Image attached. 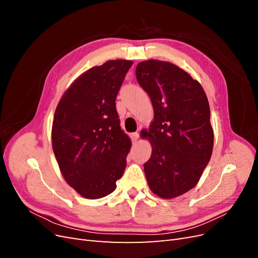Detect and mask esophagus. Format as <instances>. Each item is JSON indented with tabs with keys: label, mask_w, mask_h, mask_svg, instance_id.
Returning <instances> with one entry per match:
<instances>
[{
	"label": "esophagus",
	"mask_w": 258,
	"mask_h": 258,
	"mask_svg": "<svg viewBox=\"0 0 258 258\" xmlns=\"http://www.w3.org/2000/svg\"><path fill=\"white\" fill-rule=\"evenodd\" d=\"M139 137H140L139 132H135V134H132V135H131V140H132V142H137L138 140H139Z\"/></svg>",
	"instance_id": "34e87169"
}]
</instances>
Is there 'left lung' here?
<instances>
[{"label":"left lung","mask_w":258,"mask_h":258,"mask_svg":"<svg viewBox=\"0 0 258 258\" xmlns=\"http://www.w3.org/2000/svg\"><path fill=\"white\" fill-rule=\"evenodd\" d=\"M136 76L154 107L151 128L142 131L152 144L144 163L148 186L163 199L178 197L197 185L212 155L207 95L199 82L170 62H140Z\"/></svg>","instance_id":"8db88e82"}]
</instances>
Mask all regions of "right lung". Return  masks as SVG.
<instances>
[{"mask_svg": "<svg viewBox=\"0 0 258 258\" xmlns=\"http://www.w3.org/2000/svg\"><path fill=\"white\" fill-rule=\"evenodd\" d=\"M134 62L110 60L76 79L54 112L52 150L67 183L99 199L116 188L131 142L116 111V97Z\"/></svg>", "mask_w": 258, "mask_h": 258, "instance_id": "1", "label": "right lung"}]
</instances>
